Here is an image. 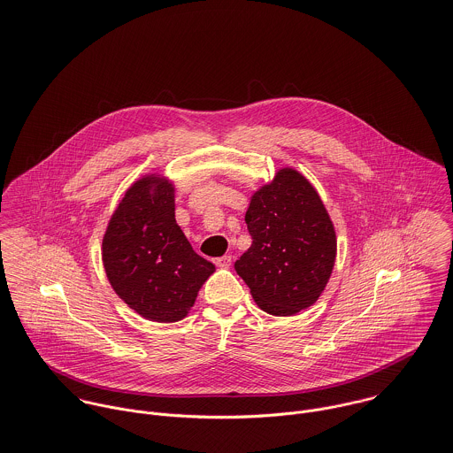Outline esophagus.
<instances>
[{
    "label": "esophagus",
    "mask_w": 453,
    "mask_h": 453,
    "mask_svg": "<svg viewBox=\"0 0 453 453\" xmlns=\"http://www.w3.org/2000/svg\"><path fill=\"white\" fill-rule=\"evenodd\" d=\"M231 263H233V257H231V256H222V257H217V259H215V265H217L219 268H229Z\"/></svg>",
    "instance_id": "34e87169"
}]
</instances>
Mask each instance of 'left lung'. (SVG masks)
<instances>
[{"label": "left lung", "mask_w": 453, "mask_h": 453, "mask_svg": "<svg viewBox=\"0 0 453 453\" xmlns=\"http://www.w3.org/2000/svg\"><path fill=\"white\" fill-rule=\"evenodd\" d=\"M245 222L252 245L234 270L257 306L276 317L311 306L336 261L334 226L315 187L292 168L280 170L254 192Z\"/></svg>", "instance_id": "left-lung-1"}]
</instances>
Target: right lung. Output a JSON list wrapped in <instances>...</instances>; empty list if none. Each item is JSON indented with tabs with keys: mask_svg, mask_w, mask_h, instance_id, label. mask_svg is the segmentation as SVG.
<instances>
[{
	"mask_svg": "<svg viewBox=\"0 0 453 453\" xmlns=\"http://www.w3.org/2000/svg\"><path fill=\"white\" fill-rule=\"evenodd\" d=\"M103 266L115 294L147 320L187 317L215 266L197 256L175 220V187L161 175L134 181L103 236Z\"/></svg>",
	"mask_w": 453,
	"mask_h": 453,
	"instance_id": "add662e5",
	"label": "right lung"
}]
</instances>
